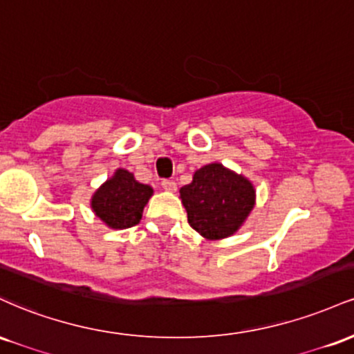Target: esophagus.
I'll use <instances>...</instances> for the list:
<instances>
[{
	"label": "esophagus",
	"instance_id": "obj_1",
	"mask_svg": "<svg viewBox=\"0 0 354 354\" xmlns=\"http://www.w3.org/2000/svg\"><path fill=\"white\" fill-rule=\"evenodd\" d=\"M161 188H163L165 191H176V183H174L173 180H163L161 181Z\"/></svg>",
	"mask_w": 354,
	"mask_h": 354
}]
</instances>
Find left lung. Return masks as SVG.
<instances>
[{
	"label": "left lung",
	"instance_id": "1",
	"mask_svg": "<svg viewBox=\"0 0 354 354\" xmlns=\"http://www.w3.org/2000/svg\"><path fill=\"white\" fill-rule=\"evenodd\" d=\"M180 196L188 223L206 239L234 234L254 208L256 191L251 181L219 163L203 166Z\"/></svg>",
	"mask_w": 354,
	"mask_h": 354
}]
</instances>
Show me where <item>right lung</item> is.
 <instances>
[{
	"mask_svg": "<svg viewBox=\"0 0 354 354\" xmlns=\"http://www.w3.org/2000/svg\"><path fill=\"white\" fill-rule=\"evenodd\" d=\"M153 188L135 180L128 169L118 168L91 196V208L113 230L131 228L140 223Z\"/></svg>",
	"mask_w": 354,
	"mask_h": 354,
	"instance_id": "add662e5",
	"label": "right lung"
}]
</instances>
